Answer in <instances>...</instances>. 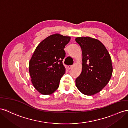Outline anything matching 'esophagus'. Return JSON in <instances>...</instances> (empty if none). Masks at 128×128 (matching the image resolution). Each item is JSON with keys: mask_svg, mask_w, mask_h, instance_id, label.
<instances>
[{"mask_svg": "<svg viewBox=\"0 0 128 128\" xmlns=\"http://www.w3.org/2000/svg\"><path fill=\"white\" fill-rule=\"evenodd\" d=\"M74 67V66H68V68L69 70H71V69H72V68Z\"/></svg>", "mask_w": 128, "mask_h": 128, "instance_id": "1", "label": "esophagus"}]
</instances>
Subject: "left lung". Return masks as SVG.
<instances>
[{
  "label": "left lung",
  "mask_w": 128,
  "mask_h": 128,
  "mask_svg": "<svg viewBox=\"0 0 128 128\" xmlns=\"http://www.w3.org/2000/svg\"><path fill=\"white\" fill-rule=\"evenodd\" d=\"M76 41L82 48V70L76 80L82 94L93 96L107 85L112 74V60L104 45L97 39L80 37Z\"/></svg>",
  "instance_id": "obj_1"
}]
</instances>
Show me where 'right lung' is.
Instances as JSON below:
<instances>
[{
    "instance_id": "1",
    "label": "right lung",
    "mask_w": 128,
    "mask_h": 128,
    "mask_svg": "<svg viewBox=\"0 0 128 128\" xmlns=\"http://www.w3.org/2000/svg\"><path fill=\"white\" fill-rule=\"evenodd\" d=\"M70 37L59 34L49 36L37 46L29 62V73L34 88L40 94L50 95L58 88L66 68L62 61L64 48Z\"/></svg>"
}]
</instances>
